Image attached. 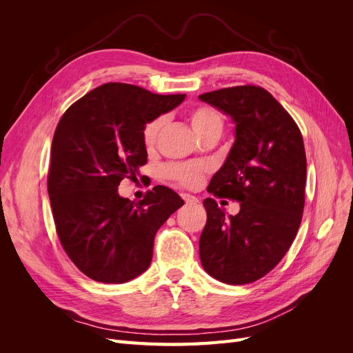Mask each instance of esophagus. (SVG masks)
Wrapping results in <instances>:
<instances>
[{
  "label": "esophagus",
  "mask_w": 353,
  "mask_h": 353,
  "mask_svg": "<svg viewBox=\"0 0 353 353\" xmlns=\"http://www.w3.org/2000/svg\"><path fill=\"white\" fill-rule=\"evenodd\" d=\"M181 197L184 199V201L187 203V205H194V203H197V201H199V200H197V197L191 196V194H187V193H183V194H181Z\"/></svg>",
  "instance_id": "1"
}]
</instances>
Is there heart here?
Masks as SVG:
<instances>
[{
	"label": "heart",
	"instance_id": "obj_1",
	"mask_svg": "<svg viewBox=\"0 0 353 353\" xmlns=\"http://www.w3.org/2000/svg\"><path fill=\"white\" fill-rule=\"evenodd\" d=\"M187 119L193 128V131L200 140H206L210 137L219 138L223 132V116L215 108L208 104H200L191 109L187 114ZM165 123V117L159 116L154 117L153 121L145 123L143 130V141L147 148H153L157 143V138L160 131H162ZM163 172L168 178L176 181L178 184L184 187H196L200 181L201 170L199 166L194 165H185V163H172L168 165Z\"/></svg>",
	"mask_w": 353,
	"mask_h": 353
}]
</instances>
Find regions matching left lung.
Masks as SVG:
<instances>
[{"label": "left lung", "mask_w": 353, "mask_h": 353, "mask_svg": "<svg viewBox=\"0 0 353 353\" xmlns=\"http://www.w3.org/2000/svg\"><path fill=\"white\" fill-rule=\"evenodd\" d=\"M236 123V141L208 191L240 201L225 216L213 199L199 241L205 271L239 285L262 279L290 249L302 221L306 154L301 130L272 95L254 85L199 95Z\"/></svg>", "instance_id": "left-lung-1"}]
</instances>
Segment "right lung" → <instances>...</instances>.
Here are the masks:
<instances>
[{
  "label": "right lung",
  "mask_w": 353,
  "mask_h": 353,
  "mask_svg": "<svg viewBox=\"0 0 353 353\" xmlns=\"http://www.w3.org/2000/svg\"><path fill=\"white\" fill-rule=\"evenodd\" d=\"M184 99L109 82L61 116L51 144L48 196L63 249L91 280L121 284L143 274L157 230L184 205L163 185L138 203L117 193L121 181L137 179L147 163L145 123Z\"/></svg>",
  "instance_id": "add662e5"
}]
</instances>
